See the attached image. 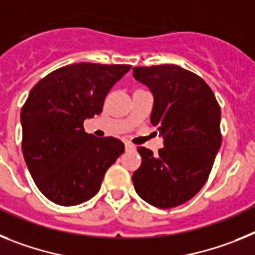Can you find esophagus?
<instances>
[{
	"instance_id": "esophagus-1",
	"label": "esophagus",
	"mask_w": 255,
	"mask_h": 255,
	"mask_svg": "<svg viewBox=\"0 0 255 255\" xmlns=\"http://www.w3.org/2000/svg\"><path fill=\"white\" fill-rule=\"evenodd\" d=\"M125 146H126V150H127V151H129V150H134V149H136V146L132 145V143H129V142H126Z\"/></svg>"
}]
</instances>
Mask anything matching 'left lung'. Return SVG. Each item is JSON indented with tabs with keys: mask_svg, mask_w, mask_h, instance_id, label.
I'll use <instances>...</instances> for the list:
<instances>
[{
	"mask_svg": "<svg viewBox=\"0 0 255 255\" xmlns=\"http://www.w3.org/2000/svg\"><path fill=\"white\" fill-rule=\"evenodd\" d=\"M133 77L154 96L150 122L164 147L140 146L142 163L132 176L137 195L161 209L194 198L205 185L221 147V108L203 78L178 65L136 66Z\"/></svg>",
	"mask_w": 255,
	"mask_h": 255,
	"instance_id": "left-lung-1",
	"label": "left lung"
}]
</instances>
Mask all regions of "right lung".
Instances as JSON below:
<instances>
[{
	"label": "right lung",
	"instance_id": "obj_1",
	"mask_svg": "<svg viewBox=\"0 0 255 255\" xmlns=\"http://www.w3.org/2000/svg\"><path fill=\"white\" fill-rule=\"evenodd\" d=\"M129 69L72 64L29 92L20 113L21 150L34 183L55 204L70 207L94 198L108 168L125 151L118 138L85 132L83 122L103 112L108 92Z\"/></svg>",
	"mask_w": 255,
	"mask_h": 255
}]
</instances>
